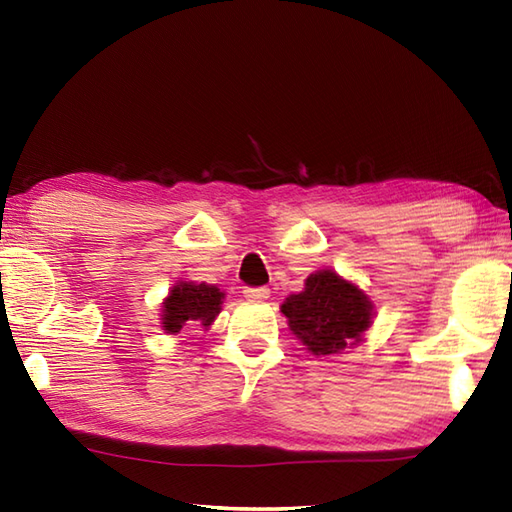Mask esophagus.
Here are the masks:
<instances>
[{"mask_svg": "<svg viewBox=\"0 0 512 512\" xmlns=\"http://www.w3.org/2000/svg\"><path fill=\"white\" fill-rule=\"evenodd\" d=\"M244 297L248 301H264L270 297V290L266 286L262 288H244Z\"/></svg>", "mask_w": 512, "mask_h": 512, "instance_id": "obj_1", "label": "esophagus"}]
</instances>
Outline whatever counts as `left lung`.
Wrapping results in <instances>:
<instances>
[{
  "label": "left lung",
  "mask_w": 512,
  "mask_h": 512,
  "mask_svg": "<svg viewBox=\"0 0 512 512\" xmlns=\"http://www.w3.org/2000/svg\"><path fill=\"white\" fill-rule=\"evenodd\" d=\"M281 312L288 317L292 334L317 356L339 354L350 341H361L372 325V303L332 270L310 275L303 292L290 295Z\"/></svg>",
  "instance_id": "left-lung-1"
}]
</instances>
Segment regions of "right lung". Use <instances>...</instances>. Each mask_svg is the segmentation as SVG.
<instances>
[{"instance_id": "add662e5", "label": "right lung", "mask_w": 512, "mask_h": 512, "mask_svg": "<svg viewBox=\"0 0 512 512\" xmlns=\"http://www.w3.org/2000/svg\"><path fill=\"white\" fill-rule=\"evenodd\" d=\"M222 292L209 284H178L173 286L162 306V328L169 334L180 332L184 323L200 321L211 325L222 310Z\"/></svg>"}]
</instances>
